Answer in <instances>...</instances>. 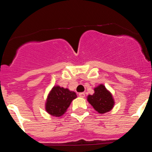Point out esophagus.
<instances>
[{"label":"esophagus","instance_id":"obj_1","mask_svg":"<svg viewBox=\"0 0 152 152\" xmlns=\"http://www.w3.org/2000/svg\"><path fill=\"white\" fill-rule=\"evenodd\" d=\"M79 96L81 97V98H83V97H85V94L83 93V92H81V93H79Z\"/></svg>","mask_w":152,"mask_h":152}]
</instances>
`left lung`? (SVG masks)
Instances as JSON below:
<instances>
[{
	"label": "left lung",
	"instance_id": "8db88e82",
	"mask_svg": "<svg viewBox=\"0 0 152 152\" xmlns=\"http://www.w3.org/2000/svg\"><path fill=\"white\" fill-rule=\"evenodd\" d=\"M87 101L97 112L102 114L111 111L115 104L112 94L104 84L94 88V94L88 95Z\"/></svg>",
	"mask_w": 152,
	"mask_h": 152
}]
</instances>
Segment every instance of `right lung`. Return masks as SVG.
Segmentation results:
<instances>
[{"label":"right lung","instance_id":"1","mask_svg":"<svg viewBox=\"0 0 152 152\" xmlns=\"http://www.w3.org/2000/svg\"><path fill=\"white\" fill-rule=\"evenodd\" d=\"M76 97V93L69 88L54 86L47 96L45 109L51 116H61L66 112L71 102Z\"/></svg>","mask_w":152,"mask_h":152}]
</instances>
